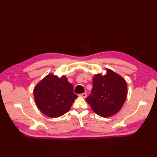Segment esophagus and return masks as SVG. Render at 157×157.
I'll list each match as a JSON object with an SVG mask.
<instances>
[{"label": "esophagus", "instance_id": "1", "mask_svg": "<svg viewBox=\"0 0 157 157\" xmlns=\"http://www.w3.org/2000/svg\"><path fill=\"white\" fill-rule=\"evenodd\" d=\"M80 96H81V97H82V98H86V96H87V94H86V93H82V94H80V95H79Z\"/></svg>", "mask_w": 157, "mask_h": 157}]
</instances>
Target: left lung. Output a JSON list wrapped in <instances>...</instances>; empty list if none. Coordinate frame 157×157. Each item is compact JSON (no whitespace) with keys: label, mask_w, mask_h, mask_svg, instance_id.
<instances>
[{"label":"left lung","mask_w":157,"mask_h":157,"mask_svg":"<svg viewBox=\"0 0 157 157\" xmlns=\"http://www.w3.org/2000/svg\"><path fill=\"white\" fill-rule=\"evenodd\" d=\"M127 96V84L121 76L110 69L105 75H96L93 87L86 98L92 110L98 115L106 118L121 110Z\"/></svg>","instance_id":"8db88e82"}]
</instances>
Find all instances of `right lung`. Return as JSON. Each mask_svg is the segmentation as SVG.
I'll return each mask as SVG.
<instances>
[{
    "label": "right lung",
    "instance_id": "add662e5",
    "mask_svg": "<svg viewBox=\"0 0 157 157\" xmlns=\"http://www.w3.org/2000/svg\"><path fill=\"white\" fill-rule=\"evenodd\" d=\"M35 101L44 115L56 118L67 113L77 96L73 86L65 76L59 78L48 75L38 84L33 90Z\"/></svg>",
    "mask_w": 157,
    "mask_h": 157
}]
</instances>
